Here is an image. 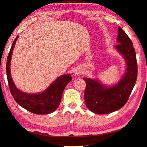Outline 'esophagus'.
<instances>
[{
    "instance_id": "obj_1",
    "label": "esophagus",
    "mask_w": 147,
    "mask_h": 147,
    "mask_svg": "<svg viewBox=\"0 0 147 147\" xmlns=\"http://www.w3.org/2000/svg\"><path fill=\"white\" fill-rule=\"evenodd\" d=\"M84 73V69H83L82 67H78L76 68V69L74 71V75L75 76H79L80 74H83Z\"/></svg>"
}]
</instances>
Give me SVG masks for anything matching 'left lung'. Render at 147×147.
<instances>
[{
    "label": "left lung",
    "instance_id": "8db88e82",
    "mask_svg": "<svg viewBox=\"0 0 147 147\" xmlns=\"http://www.w3.org/2000/svg\"><path fill=\"white\" fill-rule=\"evenodd\" d=\"M115 48L126 63V69L121 80L111 86L103 84L98 79L84 78L86 83L85 102L88 109L99 114L111 113L122 108L129 99L136 82L138 65L133 44L126 33L118 27Z\"/></svg>",
    "mask_w": 147,
    "mask_h": 147
}]
</instances>
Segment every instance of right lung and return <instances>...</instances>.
Here are the masks:
<instances>
[{
    "label": "right lung",
    "instance_id": "1",
    "mask_svg": "<svg viewBox=\"0 0 147 147\" xmlns=\"http://www.w3.org/2000/svg\"><path fill=\"white\" fill-rule=\"evenodd\" d=\"M18 36L16 37L7 56L6 74L10 92L18 105L36 114H47L54 112L59 106L63 90L72 80L71 74H63L57 78L43 92L28 93L23 92L15 86L11 75L10 63L12 53Z\"/></svg>",
    "mask_w": 147,
    "mask_h": 147
}]
</instances>
